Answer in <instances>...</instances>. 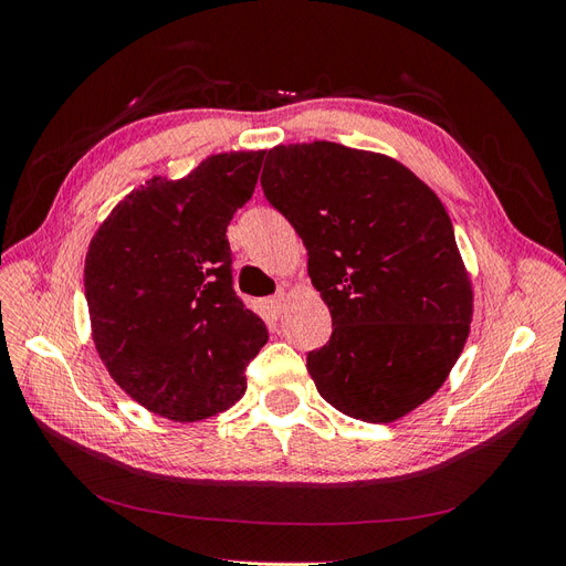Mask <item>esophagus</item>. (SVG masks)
Masks as SVG:
<instances>
[{
	"mask_svg": "<svg viewBox=\"0 0 566 566\" xmlns=\"http://www.w3.org/2000/svg\"><path fill=\"white\" fill-rule=\"evenodd\" d=\"M266 306H269V312L273 316H281L283 314V306H285V293H283V290H281V293L273 295V297H269Z\"/></svg>",
	"mask_w": 566,
	"mask_h": 566,
	"instance_id": "esophagus-1",
	"label": "esophagus"
}]
</instances>
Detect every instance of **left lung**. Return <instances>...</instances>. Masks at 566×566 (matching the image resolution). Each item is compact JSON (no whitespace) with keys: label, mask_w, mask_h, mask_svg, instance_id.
<instances>
[{"label":"left lung","mask_w":566,"mask_h":566,"mask_svg":"<svg viewBox=\"0 0 566 566\" xmlns=\"http://www.w3.org/2000/svg\"><path fill=\"white\" fill-rule=\"evenodd\" d=\"M264 198L297 231L333 335L306 354L321 397L391 422L447 380L465 347L472 285L441 200L380 153L314 142L266 153Z\"/></svg>","instance_id":"8db88e82"}]
</instances>
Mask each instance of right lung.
<instances>
[{"label": "right lung", "mask_w": 566, "mask_h": 566, "mask_svg": "<svg viewBox=\"0 0 566 566\" xmlns=\"http://www.w3.org/2000/svg\"><path fill=\"white\" fill-rule=\"evenodd\" d=\"M264 150L221 153L179 181L150 179L101 224L84 262L94 345L113 380L163 418L231 408L266 345L233 290L227 227L252 198Z\"/></svg>", "instance_id": "right-lung-1"}]
</instances>
